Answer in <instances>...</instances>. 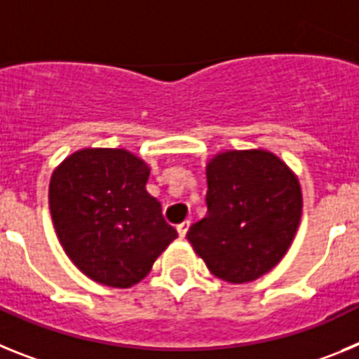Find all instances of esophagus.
<instances>
[{"label":"esophagus","mask_w":359,"mask_h":359,"mask_svg":"<svg viewBox=\"0 0 359 359\" xmlns=\"http://www.w3.org/2000/svg\"><path fill=\"white\" fill-rule=\"evenodd\" d=\"M189 226H190V221H183L182 224H177V233H180V237H185L187 231H189Z\"/></svg>","instance_id":"1"}]
</instances>
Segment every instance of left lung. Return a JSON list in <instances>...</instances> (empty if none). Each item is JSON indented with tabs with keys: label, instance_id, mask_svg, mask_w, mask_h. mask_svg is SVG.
<instances>
[{
	"label": "left lung",
	"instance_id": "8db88e82",
	"mask_svg": "<svg viewBox=\"0 0 359 359\" xmlns=\"http://www.w3.org/2000/svg\"><path fill=\"white\" fill-rule=\"evenodd\" d=\"M208 214L187 239L212 275L230 284L261 278L286 255L302 217V189L266 149L221 151L207 167Z\"/></svg>",
	"mask_w": 359,
	"mask_h": 359
}]
</instances>
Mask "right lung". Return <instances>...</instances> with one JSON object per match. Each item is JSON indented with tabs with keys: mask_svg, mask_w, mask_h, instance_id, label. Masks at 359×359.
<instances>
[{
	"mask_svg": "<svg viewBox=\"0 0 359 359\" xmlns=\"http://www.w3.org/2000/svg\"><path fill=\"white\" fill-rule=\"evenodd\" d=\"M151 167L126 149L86 147L50 177V214L69 261L109 287H131L177 237L147 192Z\"/></svg>",
	"mask_w": 359,
	"mask_h": 359,
	"instance_id": "obj_1",
	"label": "right lung"
}]
</instances>
